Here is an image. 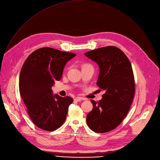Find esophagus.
<instances>
[{"instance_id": "esophagus-1", "label": "esophagus", "mask_w": 160, "mask_h": 160, "mask_svg": "<svg viewBox=\"0 0 160 160\" xmlns=\"http://www.w3.org/2000/svg\"><path fill=\"white\" fill-rule=\"evenodd\" d=\"M82 100H83V98H81V97H77V98H75L74 99V102H80Z\"/></svg>"}]
</instances>
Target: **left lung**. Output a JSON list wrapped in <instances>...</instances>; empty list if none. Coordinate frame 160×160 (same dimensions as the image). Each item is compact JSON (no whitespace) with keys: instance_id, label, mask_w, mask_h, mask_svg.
<instances>
[{"instance_id":"obj_1","label":"left lung","mask_w":160,"mask_h":160,"mask_svg":"<svg viewBox=\"0 0 160 160\" xmlns=\"http://www.w3.org/2000/svg\"><path fill=\"white\" fill-rule=\"evenodd\" d=\"M85 55L98 63L97 86L105 91L98 102L91 100L93 109L86 121L94 132L104 133L118 127L128 113L135 92L134 77L131 62L115 46L96 49Z\"/></svg>"}]
</instances>
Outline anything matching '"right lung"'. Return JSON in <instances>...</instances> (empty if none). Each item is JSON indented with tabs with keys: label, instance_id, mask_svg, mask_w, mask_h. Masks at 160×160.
<instances>
[{
	"label": "right lung",
	"instance_id": "right-lung-1",
	"mask_svg": "<svg viewBox=\"0 0 160 160\" xmlns=\"http://www.w3.org/2000/svg\"><path fill=\"white\" fill-rule=\"evenodd\" d=\"M75 56L51 48H40L29 55L21 69V97L32 122L44 131H55L66 120L73 99L53 94L51 88L61 79L66 63Z\"/></svg>",
	"mask_w": 160,
	"mask_h": 160
}]
</instances>
